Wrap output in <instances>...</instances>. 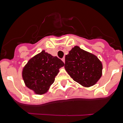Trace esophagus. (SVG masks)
<instances>
[{"instance_id":"obj_1","label":"esophagus","mask_w":123,"mask_h":123,"mask_svg":"<svg viewBox=\"0 0 123 123\" xmlns=\"http://www.w3.org/2000/svg\"><path fill=\"white\" fill-rule=\"evenodd\" d=\"M62 60V61H63V63L65 62V57H63V58Z\"/></svg>"}]
</instances>
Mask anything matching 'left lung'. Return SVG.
Here are the masks:
<instances>
[{"label":"left lung","instance_id":"obj_1","mask_svg":"<svg viewBox=\"0 0 123 123\" xmlns=\"http://www.w3.org/2000/svg\"><path fill=\"white\" fill-rule=\"evenodd\" d=\"M65 68L76 82L84 87L94 86L102 74V63L95 55L75 46L65 56Z\"/></svg>","mask_w":123,"mask_h":123}]
</instances>
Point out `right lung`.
Segmentation results:
<instances>
[{
  "label": "right lung",
  "instance_id": "add662e5",
  "mask_svg": "<svg viewBox=\"0 0 123 123\" xmlns=\"http://www.w3.org/2000/svg\"><path fill=\"white\" fill-rule=\"evenodd\" d=\"M64 66L60 59L42 50L28 61L23 69L22 76L29 89L42 95L54 83L59 69Z\"/></svg>",
  "mask_w": 123,
  "mask_h": 123
}]
</instances>
